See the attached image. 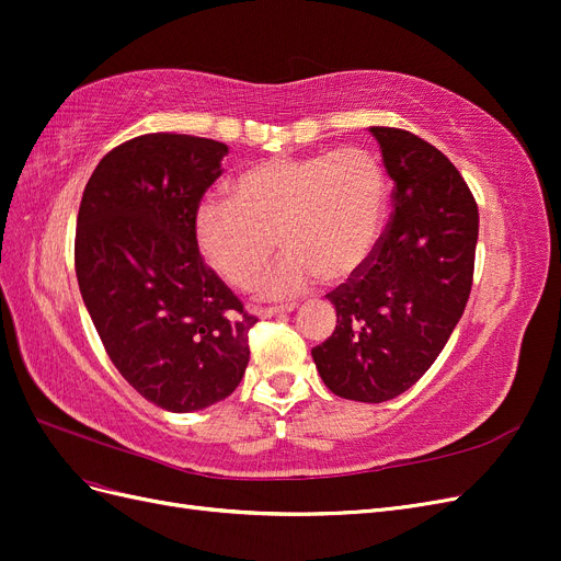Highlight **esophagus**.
Instances as JSON below:
<instances>
[{
	"label": "esophagus",
	"mask_w": 561,
	"mask_h": 561,
	"mask_svg": "<svg viewBox=\"0 0 561 561\" xmlns=\"http://www.w3.org/2000/svg\"><path fill=\"white\" fill-rule=\"evenodd\" d=\"M295 311V304H285V307H268V309H262L260 311V318H274V316H285Z\"/></svg>",
	"instance_id": "obj_1"
}]
</instances>
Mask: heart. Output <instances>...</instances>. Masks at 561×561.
Returning a JSON list of instances; mask_svg holds the SVG:
<instances>
[{"instance_id": "obj_1", "label": "heart", "mask_w": 561, "mask_h": 561, "mask_svg": "<svg viewBox=\"0 0 561 561\" xmlns=\"http://www.w3.org/2000/svg\"><path fill=\"white\" fill-rule=\"evenodd\" d=\"M386 198L383 168L365 149L271 159L233 182V198L201 201L196 243L215 274L241 290L280 243L287 254L257 295L290 299L320 278L342 283L363 271L381 241Z\"/></svg>"}]
</instances>
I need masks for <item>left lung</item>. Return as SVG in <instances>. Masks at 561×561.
<instances>
[{"label":"left lung","instance_id":"obj_1","mask_svg":"<svg viewBox=\"0 0 561 561\" xmlns=\"http://www.w3.org/2000/svg\"><path fill=\"white\" fill-rule=\"evenodd\" d=\"M369 133L393 180V219L363 271L328 295L336 328L311 355L334 396L386 402L426 375L461 320L480 215L443 151L410 130Z\"/></svg>","mask_w":561,"mask_h":561}]
</instances>
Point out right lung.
<instances>
[{
  "instance_id": "1",
  "label": "right lung",
  "mask_w": 561,
  "mask_h": 561,
  "mask_svg": "<svg viewBox=\"0 0 561 561\" xmlns=\"http://www.w3.org/2000/svg\"><path fill=\"white\" fill-rule=\"evenodd\" d=\"M227 154L225 142L194 135H140L98 163L77 217L79 290L110 360L175 414L233 393L257 322L196 243L201 196Z\"/></svg>"
}]
</instances>
